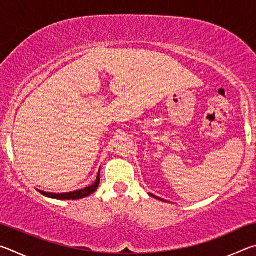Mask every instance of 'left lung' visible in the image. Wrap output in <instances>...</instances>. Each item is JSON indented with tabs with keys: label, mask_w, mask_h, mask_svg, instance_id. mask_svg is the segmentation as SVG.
Listing matches in <instances>:
<instances>
[{
	"label": "left lung",
	"mask_w": 256,
	"mask_h": 256,
	"mask_svg": "<svg viewBox=\"0 0 256 256\" xmlns=\"http://www.w3.org/2000/svg\"><path fill=\"white\" fill-rule=\"evenodd\" d=\"M150 196H154V198H156L154 196H152V194H150Z\"/></svg>",
	"instance_id": "1"
}]
</instances>
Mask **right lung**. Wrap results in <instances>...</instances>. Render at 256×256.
<instances>
[{"label": "right lung", "mask_w": 256, "mask_h": 256, "mask_svg": "<svg viewBox=\"0 0 256 256\" xmlns=\"http://www.w3.org/2000/svg\"><path fill=\"white\" fill-rule=\"evenodd\" d=\"M99 176H100V175H99V172H98L97 180L92 185H90V186H88V188H86L84 190H74V192L62 193V194L46 193V192H42V190H40V192L42 194V196H48V198H56V200H79V198H84L86 196H89L90 194L94 193V190L98 188L99 182H100V177H99Z\"/></svg>", "instance_id": "1"}]
</instances>
